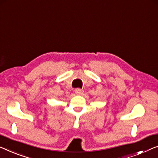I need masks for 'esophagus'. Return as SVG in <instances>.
<instances>
[{
    "mask_svg": "<svg viewBox=\"0 0 158 158\" xmlns=\"http://www.w3.org/2000/svg\"><path fill=\"white\" fill-rule=\"evenodd\" d=\"M74 91H75V93H76L77 94H81V92H82V90H81V89L77 88V89H75Z\"/></svg>",
    "mask_w": 158,
    "mask_h": 158,
    "instance_id": "esophagus-1",
    "label": "esophagus"
}]
</instances>
